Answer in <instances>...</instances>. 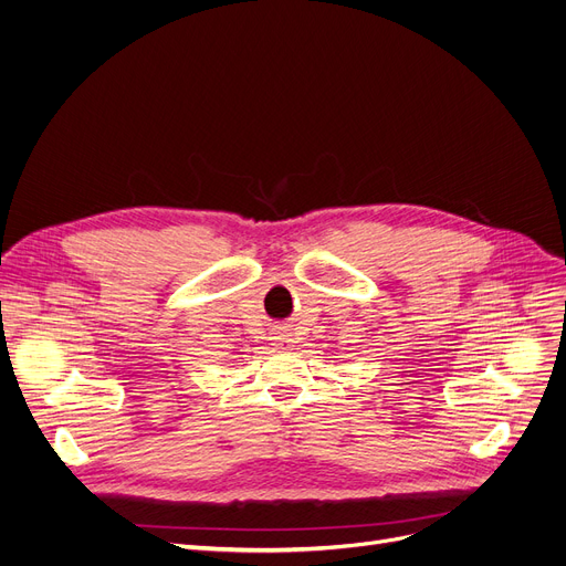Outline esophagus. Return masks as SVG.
Listing matches in <instances>:
<instances>
[{"label": "esophagus", "instance_id": "obj_1", "mask_svg": "<svg viewBox=\"0 0 566 566\" xmlns=\"http://www.w3.org/2000/svg\"><path fill=\"white\" fill-rule=\"evenodd\" d=\"M274 340H276V345H287L292 338H290L287 332H279V334L274 336Z\"/></svg>", "mask_w": 566, "mask_h": 566}]
</instances>
